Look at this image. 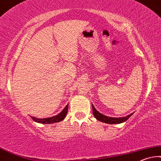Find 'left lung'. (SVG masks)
Here are the masks:
<instances>
[{
  "label": "left lung",
  "mask_w": 161,
  "mask_h": 161,
  "mask_svg": "<svg viewBox=\"0 0 161 161\" xmlns=\"http://www.w3.org/2000/svg\"><path fill=\"white\" fill-rule=\"evenodd\" d=\"M92 108H93V115H94L96 119H98L99 121L103 122V123H108V124H118V123H124V122H125L131 116V114H129L126 116V117H119V118L110 117H108V116L102 114L101 113H99L98 111H97V109L95 108V107L93 106V104H92Z\"/></svg>",
  "instance_id": "8db88e82"
}]
</instances>
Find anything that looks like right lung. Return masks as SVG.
Wrapping results in <instances>:
<instances>
[{"label": "right lung", "instance_id": "right-lung-1", "mask_svg": "<svg viewBox=\"0 0 161 161\" xmlns=\"http://www.w3.org/2000/svg\"><path fill=\"white\" fill-rule=\"evenodd\" d=\"M68 105H67L65 108L62 110V112H60L58 114L52 117H48V118H43V119H38V118L31 117L32 119H33L35 122L39 123H43V124H52L55 123H58L61 122L64 119L68 113Z\"/></svg>", "mask_w": 161, "mask_h": 161}]
</instances>
